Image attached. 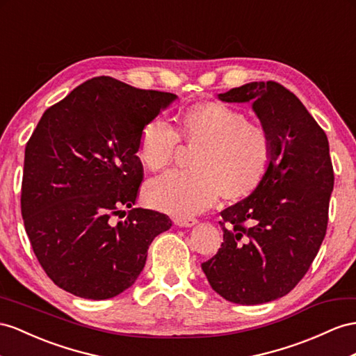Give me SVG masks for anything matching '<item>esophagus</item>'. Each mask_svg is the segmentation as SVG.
Masks as SVG:
<instances>
[{
  "mask_svg": "<svg viewBox=\"0 0 356 356\" xmlns=\"http://www.w3.org/2000/svg\"><path fill=\"white\" fill-rule=\"evenodd\" d=\"M197 222L198 221L195 220V218H176L175 220V224L179 227H193Z\"/></svg>",
  "mask_w": 356,
  "mask_h": 356,
  "instance_id": "esophagus-1",
  "label": "esophagus"
}]
</instances>
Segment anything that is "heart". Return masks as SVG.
<instances>
[{"label":"heart","instance_id":"heart-1","mask_svg":"<svg viewBox=\"0 0 356 356\" xmlns=\"http://www.w3.org/2000/svg\"><path fill=\"white\" fill-rule=\"evenodd\" d=\"M184 141L195 149L191 172H168L150 180L145 202L175 216H193L211 209L220 195L239 202L256 193L273 159V141L266 127L216 100L191 105L177 132L156 117L141 131L136 156L150 171L171 165Z\"/></svg>","mask_w":356,"mask_h":356}]
</instances>
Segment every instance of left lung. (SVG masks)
Returning a JSON list of instances; mask_svg holds the SVG:
<instances>
[{
    "label": "left lung",
    "mask_w": 356,
    "mask_h": 356,
    "mask_svg": "<svg viewBox=\"0 0 356 356\" xmlns=\"http://www.w3.org/2000/svg\"><path fill=\"white\" fill-rule=\"evenodd\" d=\"M218 97L252 104L272 136L273 159L256 193L221 212L224 242L202 269L230 302L265 304L295 289L325 239L334 188L330 144L302 102L275 81Z\"/></svg>",
    "instance_id": "left-lung-1"
}]
</instances>
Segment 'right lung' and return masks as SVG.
<instances>
[{"instance_id":"right-lung-1","label":"right lung","mask_w":356,"mask_h":356,"mask_svg":"<svg viewBox=\"0 0 356 356\" xmlns=\"http://www.w3.org/2000/svg\"><path fill=\"white\" fill-rule=\"evenodd\" d=\"M176 97L97 76L43 113L25 147L21 211L35 257L60 289L95 300L120 295L171 227L167 215L134 204L141 131ZM117 214L127 218L114 223Z\"/></svg>"}]
</instances>
